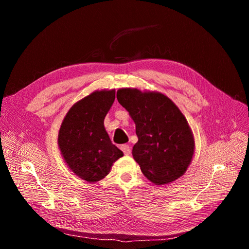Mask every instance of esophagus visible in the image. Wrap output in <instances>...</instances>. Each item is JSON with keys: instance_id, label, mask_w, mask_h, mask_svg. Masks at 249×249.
Returning a JSON list of instances; mask_svg holds the SVG:
<instances>
[{"instance_id": "obj_1", "label": "esophagus", "mask_w": 249, "mask_h": 249, "mask_svg": "<svg viewBox=\"0 0 249 249\" xmlns=\"http://www.w3.org/2000/svg\"><path fill=\"white\" fill-rule=\"evenodd\" d=\"M121 150L123 151V153L125 155H129L131 153V149H130V147L128 146V145H122L121 146Z\"/></svg>"}]
</instances>
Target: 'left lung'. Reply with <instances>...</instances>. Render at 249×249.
<instances>
[{
  "instance_id": "1",
  "label": "left lung",
  "mask_w": 249,
  "mask_h": 249,
  "mask_svg": "<svg viewBox=\"0 0 249 249\" xmlns=\"http://www.w3.org/2000/svg\"><path fill=\"white\" fill-rule=\"evenodd\" d=\"M117 99L135 123L139 141L132 155L142 174L157 185L180 178L191 162L195 142L185 117L166 96L120 89Z\"/></svg>"
}]
</instances>
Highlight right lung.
<instances>
[{"mask_svg":"<svg viewBox=\"0 0 249 249\" xmlns=\"http://www.w3.org/2000/svg\"><path fill=\"white\" fill-rule=\"evenodd\" d=\"M115 94V90L96 91L76 102L60 128L58 142L64 159L72 172L88 182L103 179L123 156L103 126Z\"/></svg>","mask_w":249,"mask_h":249,"instance_id":"1","label":"right lung"}]
</instances>
